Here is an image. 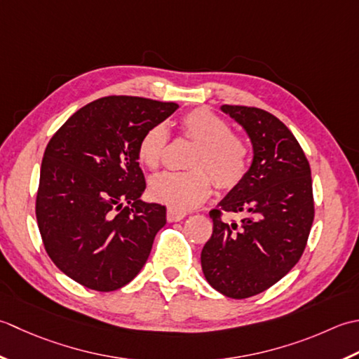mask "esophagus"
Wrapping results in <instances>:
<instances>
[{"label":"esophagus","instance_id":"esophagus-1","mask_svg":"<svg viewBox=\"0 0 359 359\" xmlns=\"http://www.w3.org/2000/svg\"><path fill=\"white\" fill-rule=\"evenodd\" d=\"M186 215H187V212L184 209L167 208V220L169 222H181Z\"/></svg>","mask_w":359,"mask_h":359}]
</instances>
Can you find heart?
I'll use <instances>...</instances> for the list:
<instances>
[{
    "mask_svg": "<svg viewBox=\"0 0 359 359\" xmlns=\"http://www.w3.org/2000/svg\"><path fill=\"white\" fill-rule=\"evenodd\" d=\"M180 133L196 142L189 159L190 172H164L153 177L149 194L155 201L172 208L189 209L206 201L214 178L218 187L232 189L245 178L250 167V147L240 136L231 133V126L209 108L190 109L180 119ZM169 145V131L156 123L144 131L137 142V159L155 170L163 163Z\"/></svg>",
    "mask_w": 359,
    "mask_h": 359,
    "instance_id": "heart-1",
    "label": "heart"
}]
</instances>
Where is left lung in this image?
<instances>
[{"instance_id":"obj_1","label":"left lung","mask_w":359,"mask_h":359,"mask_svg":"<svg viewBox=\"0 0 359 359\" xmlns=\"http://www.w3.org/2000/svg\"><path fill=\"white\" fill-rule=\"evenodd\" d=\"M250 136L254 158L245 178L212 209L201 251L204 277L222 294L246 299L273 287L304 254L314 218L309 159L288 127L255 107L223 105ZM223 211H241L228 224Z\"/></svg>"}]
</instances>
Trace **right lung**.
<instances>
[{"label": "right lung", "mask_w": 359, "mask_h": 359, "mask_svg": "<svg viewBox=\"0 0 359 359\" xmlns=\"http://www.w3.org/2000/svg\"><path fill=\"white\" fill-rule=\"evenodd\" d=\"M175 102L108 96L76 111L41 161L35 215L55 266L96 291L122 288L147 262L165 206L141 201L144 131L177 111Z\"/></svg>", "instance_id": "add662e5"}]
</instances>
